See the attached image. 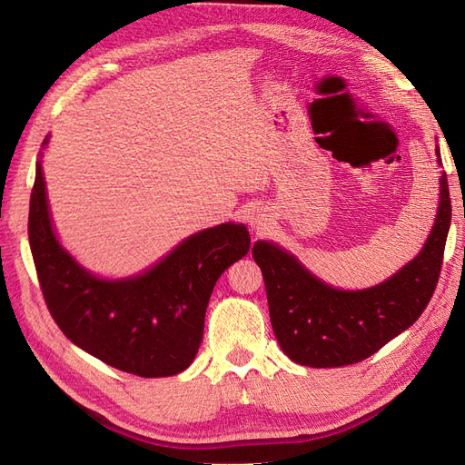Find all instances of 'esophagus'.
<instances>
[{
  "label": "esophagus",
  "mask_w": 465,
  "mask_h": 465,
  "mask_svg": "<svg viewBox=\"0 0 465 465\" xmlns=\"http://www.w3.org/2000/svg\"><path fill=\"white\" fill-rule=\"evenodd\" d=\"M250 224L256 231H263V229H267V224H270V215H267L262 209H254V213H250Z\"/></svg>",
  "instance_id": "obj_1"
}]
</instances>
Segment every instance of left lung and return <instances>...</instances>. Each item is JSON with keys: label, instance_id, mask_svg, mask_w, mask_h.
<instances>
[{"label": "left lung", "instance_id": "left-lung-1", "mask_svg": "<svg viewBox=\"0 0 465 465\" xmlns=\"http://www.w3.org/2000/svg\"><path fill=\"white\" fill-rule=\"evenodd\" d=\"M434 151L442 166L439 147ZM439 182V209L423 248L374 287L337 289L273 241L252 246L263 273L275 337L291 361L312 369L364 361L423 314L439 283L452 217L446 173H440Z\"/></svg>", "mask_w": 465, "mask_h": 465}]
</instances>
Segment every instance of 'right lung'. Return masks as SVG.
I'll return each mask as SVG.
<instances>
[{
	"mask_svg": "<svg viewBox=\"0 0 465 465\" xmlns=\"http://www.w3.org/2000/svg\"><path fill=\"white\" fill-rule=\"evenodd\" d=\"M50 143V135L42 149ZM42 154L29 209V242L52 318L72 343L110 367L143 378L174 376L193 362L209 297L221 273L250 250L242 223H221L176 244L128 277L81 265L55 234Z\"/></svg>",
	"mask_w": 465,
	"mask_h": 465,
	"instance_id": "obj_1",
	"label": "right lung"
}]
</instances>
